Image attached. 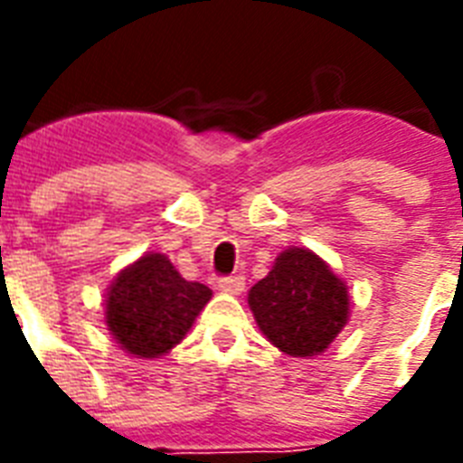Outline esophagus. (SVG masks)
Segmentation results:
<instances>
[{
  "label": "esophagus",
  "instance_id": "esophagus-1",
  "mask_svg": "<svg viewBox=\"0 0 463 463\" xmlns=\"http://www.w3.org/2000/svg\"><path fill=\"white\" fill-rule=\"evenodd\" d=\"M218 288L223 290V293H228V296H240V293L245 290V276H225V279L218 281Z\"/></svg>",
  "mask_w": 463,
  "mask_h": 463
}]
</instances>
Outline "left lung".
<instances>
[{
    "instance_id": "8db88e82",
    "label": "left lung",
    "mask_w": 463,
    "mask_h": 463,
    "mask_svg": "<svg viewBox=\"0 0 463 463\" xmlns=\"http://www.w3.org/2000/svg\"><path fill=\"white\" fill-rule=\"evenodd\" d=\"M247 303L261 334L293 358L319 355L348 322V288L305 247L276 257L267 279L254 283Z\"/></svg>"
}]
</instances>
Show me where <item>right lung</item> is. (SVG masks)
I'll return each mask as SVG.
<instances>
[{
    "mask_svg": "<svg viewBox=\"0 0 463 463\" xmlns=\"http://www.w3.org/2000/svg\"><path fill=\"white\" fill-rule=\"evenodd\" d=\"M211 296L209 286L184 281L165 254L148 252L110 283L105 324L122 351L158 358L187 336Z\"/></svg>",
    "mask_w": 463,
    "mask_h": 463,
    "instance_id": "right-lung-1",
    "label": "right lung"
}]
</instances>
